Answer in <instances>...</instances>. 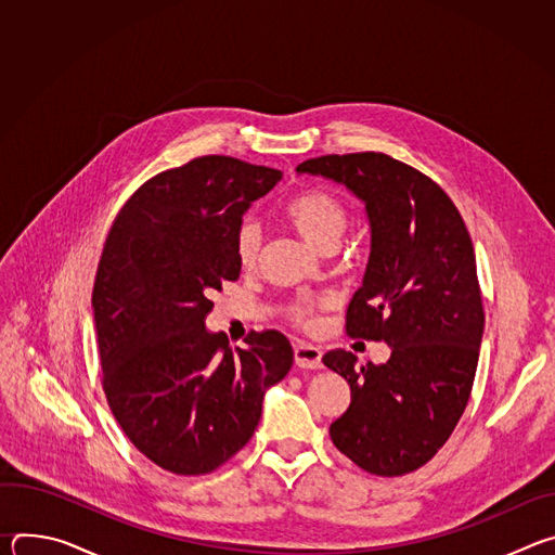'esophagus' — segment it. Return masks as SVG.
Wrapping results in <instances>:
<instances>
[{
    "label": "esophagus",
    "mask_w": 555,
    "mask_h": 555,
    "mask_svg": "<svg viewBox=\"0 0 555 555\" xmlns=\"http://www.w3.org/2000/svg\"><path fill=\"white\" fill-rule=\"evenodd\" d=\"M294 360L300 369H321L323 366V351L321 347H313L309 343L294 345Z\"/></svg>",
    "instance_id": "1"
}]
</instances>
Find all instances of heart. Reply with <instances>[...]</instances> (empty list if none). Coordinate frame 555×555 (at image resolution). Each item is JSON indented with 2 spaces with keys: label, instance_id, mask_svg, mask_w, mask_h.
<instances>
[{
  "label": "heart",
  "instance_id": "1",
  "mask_svg": "<svg viewBox=\"0 0 555 555\" xmlns=\"http://www.w3.org/2000/svg\"><path fill=\"white\" fill-rule=\"evenodd\" d=\"M283 217L307 244L321 253H334L349 225V208L338 195L325 189L298 191L283 204ZM259 250L261 228L255 219H244L234 234V257L244 270H250L259 261ZM315 307H321V300H294L287 307L289 321L311 327Z\"/></svg>",
  "mask_w": 555,
  "mask_h": 555
}]
</instances>
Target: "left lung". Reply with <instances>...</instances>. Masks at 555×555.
<instances>
[{"instance_id":"1","label":"left lung","mask_w":555,"mask_h":555,"mask_svg":"<svg viewBox=\"0 0 555 555\" xmlns=\"http://www.w3.org/2000/svg\"><path fill=\"white\" fill-rule=\"evenodd\" d=\"M364 202L371 255L347 309V334L384 340V364L334 349L325 366L351 386L330 426L334 446L377 477H402L448 441L469 400L483 300L469 232L446 191L386 153L321 155L296 167Z\"/></svg>"}]
</instances>
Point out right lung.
I'll return each instance as SVG.
<instances>
[{
	"label": "right lung",
	"mask_w": 555,
	"mask_h": 555,
	"mask_svg": "<svg viewBox=\"0 0 555 555\" xmlns=\"http://www.w3.org/2000/svg\"><path fill=\"white\" fill-rule=\"evenodd\" d=\"M281 178L228 155L195 157L144 182L107 234L92 292L103 390L129 441L173 474H208L240 452L266 390L292 369V345L274 330L232 351L204 325L210 294L240 279L244 212Z\"/></svg>",
	"instance_id": "add662e5"
}]
</instances>
